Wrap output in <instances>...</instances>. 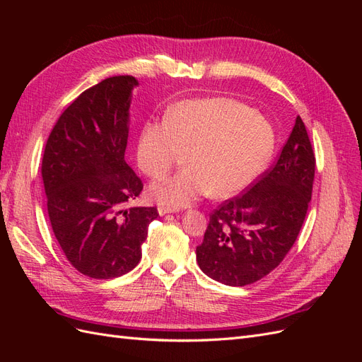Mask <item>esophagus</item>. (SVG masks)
<instances>
[{"label":"esophagus","instance_id":"obj_1","mask_svg":"<svg viewBox=\"0 0 362 362\" xmlns=\"http://www.w3.org/2000/svg\"><path fill=\"white\" fill-rule=\"evenodd\" d=\"M158 214L160 216H164V214H168V213H175L177 211V208H173V206H166V205H160L158 208Z\"/></svg>","mask_w":362,"mask_h":362}]
</instances>
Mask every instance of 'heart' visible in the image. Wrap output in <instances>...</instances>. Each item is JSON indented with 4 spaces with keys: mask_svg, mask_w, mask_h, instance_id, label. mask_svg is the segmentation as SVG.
<instances>
[{
    "mask_svg": "<svg viewBox=\"0 0 362 362\" xmlns=\"http://www.w3.org/2000/svg\"><path fill=\"white\" fill-rule=\"evenodd\" d=\"M275 134L261 115L233 98L185 100L172 105L163 120L141 125L136 161L151 178L181 163L189 168L151 185L152 199L184 206L210 193L228 198L254 181L267 164Z\"/></svg>",
    "mask_w": 362,
    "mask_h": 362,
    "instance_id": "heart-1",
    "label": "heart"
}]
</instances>
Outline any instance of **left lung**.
Listing matches in <instances>:
<instances>
[{"label": "left lung", "instance_id": "1", "mask_svg": "<svg viewBox=\"0 0 362 362\" xmlns=\"http://www.w3.org/2000/svg\"><path fill=\"white\" fill-rule=\"evenodd\" d=\"M314 172V151L298 116L275 164L210 214L204 242L196 247L205 275L243 287L276 269L300 233Z\"/></svg>", "mask_w": 362, "mask_h": 362}]
</instances>
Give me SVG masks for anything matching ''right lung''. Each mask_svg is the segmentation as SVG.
Returning a JSON list of instances; mask_svg holds the SVG:
<instances>
[{
  "label": "right lung",
  "instance_id": "1",
  "mask_svg": "<svg viewBox=\"0 0 362 362\" xmlns=\"http://www.w3.org/2000/svg\"><path fill=\"white\" fill-rule=\"evenodd\" d=\"M131 75L105 78L62 113L42 160L52 233L71 264L93 279L133 270L156 206H131L144 182L125 161Z\"/></svg>",
  "mask_w": 362,
  "mask_h": 362
}]
</instances>
